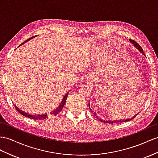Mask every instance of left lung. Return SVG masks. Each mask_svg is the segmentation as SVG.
<instances>
[{"label": "left lung", "instance_id": "left-lung-1", "mask_svg": "<svg viewBox=\"0 0 158 158\" xmlns=\"http://www.w3.org/2000/svg\"><path fill=\"white\" fill-rule=\"evenodd\" d=\"M129 41H130L133 45H134V47H136L137 49H138L141 53H142L143 55H145V54H144V52H143V50L142 49V48H141L140 46H139V44H138V43H137L135 41H134V40H133L132 39H129ZM89 109L91 110V108H90V106H89ZM94 115H95V117L97 118H98V119H99L100 121H103V122H104V123H121V122H124V121H130V120H131L132 119H133V118H135V117H136V115H137V114H136L135 116H133V118H131V119H120V120H114V121H107V120H103V119H100L99 118H98V116L97 115V114H95V112H94Z\"/></svg>", "mask_w": 158, "mask_h": 158}]
</instances>
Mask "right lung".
I'll use <instances>...</instances> for the list:
<instances>
[{
	"label": "right lung",
	"mask_w": 158,
	"mask_h": 158,
	"mask_svg": "<svg viewBox=\"0 0 158 158\" xmlns=\"http://www.w3.org/2000/svg\"><path fill=\"white\" fill-rule=\"evenodd\" d=\"M35 37H36V36H35ZM31 37V38H30V39H27V40H25V41L24 42V43H23L22 44H24L25 43H26V42H27V41H29V40L30 39H32L33 37ZM67 96H68V94H67L65 95L64 96V98H63V100H62V102L60 103V104L59 105V107H57V109H56L55 110L52 111H51V112L50 113V115H51V116H55V115H58V114H59V113L60 112V111H61V110H63V107L64 106V103H65V102H66ZM14 106H15V108H16V110H17L21 115H23V116H25V117H27V118H30V119H37V120H41V119H42V120H43V119H46L47 118H48V115L47 114H43V115H39V114H37V115H31V114H27V113H26V112H25V111H23L20 110V109H19V107H17V106H16L15 105H14Z\"/></svg>",
	"instance_id": "right-lung-1"
}]
</instances>
